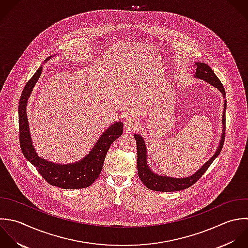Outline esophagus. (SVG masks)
Here are the masks:
<instances>
[{"label":"esophagus","mask_w":248,"mask_h":248,"mask_svg":"<svg viewBox=\"0 0 248 248\" xmlns=\"http://www.w3.org/2000/svg\"><path fill=\"white\" fill-rule=\"evenodd\" d=\"M138 125H139L138 122L132 117L127 118L124 123V129L126 131H132V130L136 129L138 127Z\"/></svg>","instance_id":"obj_1"}]
</instances>
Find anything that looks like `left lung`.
Instances as JSON below:
<instances>
[{"label":"left lung","instance_id":"1","mask_svg":"<svg viewBox=\"0 0 248 248\" xmlns=\"http://www.w3.org/2000/svg\"><path fill=\"white\" fill-rule=\"evenodd\" d=\"M197 69L195 76L199 79H203L210 83L211 85L215 86L225 96V90L224 87L221 83V81L218 79V77L215 74L213 69L206 64L205 62H196ZM224 112L222 116V123L223 126L225 128V111H226V99L224 100ZM224 131V129H223ZM134 138L136 140V145H137V170H138V176L141 180V182L149 188L155 191H162V192H172V191H180L186 188L190 187L192 185H194L203 175L204 173L208 170V168L211 166V164L214 162V160L220 154L223 144H224V139H225V133L223 132L221 136V141L220 145L217 148V153L215 155L207 161L200 170H198L194 175L185 178V179H175V178H169V177H162L155 175L151 171L147 164V150H146V145L143 140V138L140 135L135 134Z\"/></svg>","mask_w":248,"mask_h":248}]
</instances>
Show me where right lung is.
Wrapping results in <instances>:
<instances>
[{
	"label": "right lung",
	"mask_w": 248,
	"mask_h": 248,
	"mask_svg": "<svg viewBox=\"0 0 248 248\" xmlns=\"http://www.w3.org/2000/svg\"><path fill=\"white\" fill-rule=\"evenodd\" d=\"M40 66L32 77L25 85L20 96L19 115V142L24 156L35 167L40 176L51 186L63 189H78L90 186L99 176L106 154L111 144L123 134V124L116 123L111 125L98 139L91 153L81 161L60 165L49 162L37 155L32 145L29 132V125L26 114L27 100L31 93L32 87L40 76Z\"/></svg>",
	"instance_id": "right-lung-1"
}]
</instances>
